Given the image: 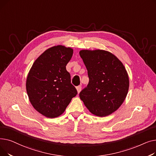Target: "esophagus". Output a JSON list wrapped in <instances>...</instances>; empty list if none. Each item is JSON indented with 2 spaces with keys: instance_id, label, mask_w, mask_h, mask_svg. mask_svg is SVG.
<instances>
[{
  "instance_id": "esophagus-1",
  "label": "esophagus",
  "mask_w": 156,
  "mask_h": 156,
  "mask_svg": "<svg viewBox=\"0 0 156 156\" xmlns=\"http://www.w3.org/2000/svg\"><path fill=\"white\" fill-rule=\"evenodd\" d=\"M76 90H77V92H78V93L79 94V93L80 92V91H81V87L80 85H79V86H78V87H76Z\"/></svg>"
}]
</instances>
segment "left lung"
Segmentation results:
<instances>
[{"label":"left lung","instance_id":"left-lung-1","mask_svg":"<svg viewBox=\"0 0 156 156\" xmlns=\"http://www.w3.org/2000/svg\"><path fill=\"white\" fill-rule=\"evenodd\" d=\"M88 71L89 82L80 97L89 110L104 117L116 111L127 95L129 78L122 63L112 53L103 50L80 51Z\"/></svg>","mask_w":156,"mask_h":156}]
</instances>
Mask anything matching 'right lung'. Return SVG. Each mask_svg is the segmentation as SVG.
<instances>
[{
    "label": "right lung",
    "mask_w": 156,
    "mask_h": 156,
    "mask_svg": "<svg viewBox=\"0 0 156 156\" xmlns=\"http://www.w3.org/2000/svg\"><path fill=\"white\" fill-rule=\"evenodd\" d=\"M73 53L72 48L62 45L49 48L36 59L29 71L26 87L30 101L47 118L61 115L78 94L66 68Z\"/></svg>",
    "instance_id": "add662e5"
}]
</instances>
